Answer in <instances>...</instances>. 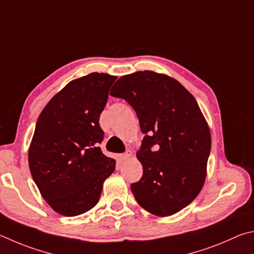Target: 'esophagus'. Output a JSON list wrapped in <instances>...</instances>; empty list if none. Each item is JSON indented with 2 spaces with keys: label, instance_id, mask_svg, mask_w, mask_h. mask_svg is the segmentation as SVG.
Wrapping results in <instances>:
<instances>
[{
  "label": "esophagus",
  "instance_id": "esophagus-1",
  "mask_svg": "<svg viewBox=\"0 0 254 254\" xmlns=\"http://www.w3.org/2000/svg\"><path fill=\"white\" fill-rule=\"evenodd\" d=\"M131 156H132L131 152H127V153H123V154L120 155V160H121V161H127V160L130 159Z\"/></svg>",
  "mask_w": 254,
  "mask_h": 254
}]
</instances>
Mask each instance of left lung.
<instances>
[{
    "instance_id": "obj_1",
    "label": "left lung",
    "mask_w": 254,
    "mask_h": 254,
    "mask_svg": "<svg viewBox=\"0 0 254 254\" xmlns=\"http://www.w3.org/2000/svg\"><path fill=\"white\" fill-rule=\"evenodd\" d=\"M112 89L110 94L135 110L145 134L136 152L143 175L131 186L133 195L156 216L178 213L199 195L206 178L211 133L199 104L181 83L153 71L123 75Z\"/></svg>"
}]
</instances>
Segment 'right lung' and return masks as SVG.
<instances>
[{
    "instance_id": "1",
    "label": "right lung",
    "mask_w": 254,
    "mask_h": 254,
    "mask_svg": "<svg viewBox=\"0 0 254 254\" xmlns=\"http://www.w3.org/2000/svg\"><path fill=\"white\" fill-rule=\"evenodd\" d=\"M117 76L90 73L58 92L42 110L29 147V167L47 203L59 214L85 213L99 202L115 170L99 143V120Z\"/></svg>"
}]
</instances>
